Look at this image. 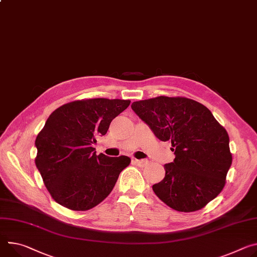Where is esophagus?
<instances>
[{"label": "esophagus", "mask_w": 257, "mask_h": 257, "mask_svg": "<svg viewBox=\"0 0 257 257\" xmlns=\"http://www.w3.org/2000/svg\"><path fill=\"white\" fill-rule=\"evenodd\" d=\"M134 162H135V164L139 167H146L149 164L148 160H137V159H135Z\"/></svg>", "instance_id": "obj_1"}]
</instances>
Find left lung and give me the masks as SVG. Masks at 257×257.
Wrapping results in <instances>:
<instances>
[{"instance_id": "8db88e82", "label": "left lung", "mask_w": 257, "mask_h": 257, "mask_svg": "<svg viewBox=\"0 0 257 257\" xmlns=\"http://www.w3.org/2000/svg\"><path fill=\"white\" fill-rule=\"evenodd\" d=\"M162 142H171L175 159L153 191L181 212L202 209L218 196L231 165L229 138L212 112L185 97L159 96L131 105Z\"/></svg>"}]
</instances>
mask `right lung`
Masks as SVG:
<instances>
[{
  "mask_svg": "<svg viewBox=\"0 0 257 257\" xmlns=\"http://www.w3.org/2000/svg\"><path fill=\"white\" fill-rule=\"evenodd\" d=\"M130 100H76L55 109L36 138L35 160L44 184L61 206L86 211L112 191L119 174L130 164L126 156L96 155L92 145L105 135L110 122Z\"/></svg>",
  "mask_w": 257,
  "mask_h": 257,
  "instance_id": "right-lung-1",
  "label": "right lung"
}]
</instances>
